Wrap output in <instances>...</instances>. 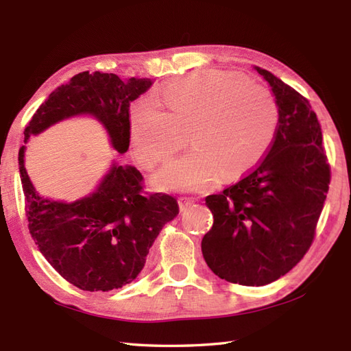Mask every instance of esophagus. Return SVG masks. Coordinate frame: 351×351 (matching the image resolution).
<instances>
[{
    "label": "esophagus",
    "mask_w": 351,
    "mask_h": 351,
    "mask_svg": "<svg viewBox=\"0 0 351 351\" xmlns=\"http://www.w3.org/2000/svg\"><path fill=\"white\" fill-rule=\"evenodd\" d=\"M195 202H196V199H193V197H187V196L181 197V199H180V208H181V211H185L189 206H191Z\"/></svg>",
    "instance_id": "34e87169"
}]
</instances>
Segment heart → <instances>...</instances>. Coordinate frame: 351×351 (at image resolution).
Instances as JSON below:
<instances>
[{
  "mask_svg": "<svg viewBox=\"0 0 351 351\" xmlns=\"http://www.w3.org/2000/svg\"><path fill=\"white\" fill-rule=\"evenodd\" d=\"M162 104L141 99L130 111V132L146 167L171 158L189 141L195 147L169 162L156 182L162 189L196 190L252 169L271 147L279 126L273 95L237 73L208 71L176 80Z\"/></svg>",
  "mask_w": 351,
  "mask_h": 351,
  "instance_id": "b5f03b06",
  "label": "heart"
}]
</instances>
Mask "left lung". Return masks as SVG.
I'll return each mask as SVG.
<instances>
[{
    "mask_svg": "<svg viewBox=\"0 0 351 351\" xmlns=\"http://www.w3.org/2000/svg\"><path fill=\"white\" fill-rule=\"evenodd\" d=\"M279 126L271 147L240 181L205 197L214 217L202 240L213 273L261 287L300 263L314 243L330 184L322 126L309 101L271 72Z\"/></svg>",
    "mask_w": 351,
    "mask_h": 351,
    "instance_id": "obj_1",
    "label": "left lung"
}]
</instances>
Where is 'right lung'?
Segmentation results:
<instances>
[{"mask_svg":"<svg viewBox=\"0 0 351 351\" xmlns=\"http://www.w3.org/2000/svg\"><path fill=\"white\" fill-rule=\"evenodd\" d=\"M152 86L147 78L123 81L116 73L81 72L36 110L24 130L29 136L66 117L92 114L106 126L119 154L130 147V104ZM19 149V173L28 229L45 259L83 291L122 288L137 278L155 238L180 214L176 199L145 191L136 167L113 164L98 190L72 204L37 195Z\"/></svg>","mask_w":351,"mask_h":351,"instance_id":"obj_1","label":"right lung"}]
</instances>
